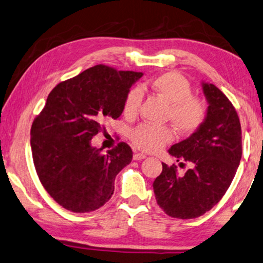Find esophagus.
Masks as SVG:
<instances>
[{
  "label": "esophagus",
  "instance_id": "esophagus-1",
  "mask_svg": "<svg viewBox=\"0 0 263 263\" xmlns=\"http://www.w3.org/2000/svg\"><path fill=\"white\" fill-rule=\"evenodd\" d=\"M144 158H146V156H145L144 154H135V155H133V159H135V160H142Z\"/></svg>",
  "mask_w": 263,
  "mask_h": 263
}]
</instances>
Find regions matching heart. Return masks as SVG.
<instances>
[{
  "mask_svg": "<svg viewBox=\"0 0 263 263\" xmlns=\"http://www.w3.org/2000/svg\"><path fill=\"white\" fill-rule=\"evenodd\" d=\"M151 88L169 104V117L176 128L182 133H193L204 123L206 107L198 98L193 97V87L186 78L177 72L160 74L151 81ZM143 101L140 87L128 89L124 99L123 112L133 117L139 111ZM130 139L136 147L146 152L158 151L171 142L174 133L167 126L152 124H140L130 131Z\"/></svg>",
  "mask_w": 263,
  "mask_h": 263,
  "instance_id": "b5f03b06",
  "label": "heart"
}]
</instances>
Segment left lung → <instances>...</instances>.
Returning <instances> with one entry per match:
<instances>
[{
  "label": "left lung",
  "instance_id": "obj_1",
  "mask_svg": "<svg viewBox=\"0 0 263 263\" xmlns=\"http://www.w3.org/2000/svg\"><path fill=\"white\" fill-rule=\"evenodd\" d=\"M202 88L209 104L204 123L169 150L177 162H189L191 169L181 176L175 164L162 163V174L154 182L158 205L176 218L199 217L216 205L232 184L242 156L236 109L215 85L202 82Z\"/></svg>",
  "mask_w": 263,
  "mask_h": 263
}]
</instances>
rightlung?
I'll use <instances>...</instances> for the list:
<instances>
[{"mask_svg": "<svg viewBox=\"0 0 263 263\" xmlns=\"http://www.w3.org/2000/svg\"><path fill=\"white\" fill-rule=\"evenodd\" d=\"M142 72L97 65L57 85L30 130L35 170L47 193L73 213H89L106 203L115 179L131 163L132 150L121 142L103 154L92 138L106 119L123 113L128 89Z\"/></svg>", "mask_w": 263, "mask_h": 263, "instance_id": "obj_1", "label": "right lung"}]
</instances>
